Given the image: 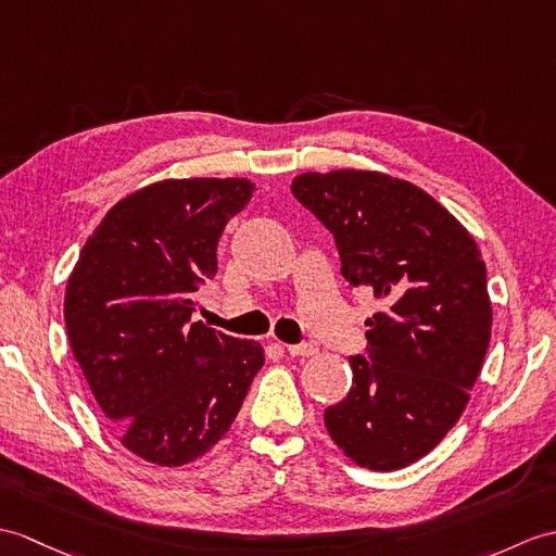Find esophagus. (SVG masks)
<instances>
[{"label": "esophagus", "mask_w": 556, "mask_h": 556, "mask_svg": "<svg viewBox=\"0 0 556 556\" xmlns=\"http://www.w3.org/2000/svg\"><path fill=\"white\" fill-rule=\"evenodd\" d=\"M287 353L293 357H309L317 353V348L313 343H291L287 345Z\"/></svg>", "instance_id": "1"}]
</instances>
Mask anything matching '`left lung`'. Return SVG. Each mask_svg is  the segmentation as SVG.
I'll list each match as a JSON object with an SVG mask.
<instances>
[{
	"instance_id": "obj_1",
	"label": "left lung",
	"mask_w": 556,
	"mask_h": 556,
	"mask_svg": "<svg viewBox=\"0 0 556 556\" xmlns=\"http://www.w3.org/2000/svg\"><path fill=\"white\" fill-rule=\"evenodd\" d=\"M293 197L325 225L351 289L386 313L367 319L353 386L325 412L345 457L371 471L421 459L469 403L493 329L485 263L473 237L419 187L381 173H305Z\"/></svg>"
}]
</instances>
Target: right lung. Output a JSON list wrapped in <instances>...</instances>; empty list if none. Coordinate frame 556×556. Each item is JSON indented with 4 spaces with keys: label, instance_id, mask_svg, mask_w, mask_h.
<instances>
[{
    "label": "right lung",
    "instance_id": "1",
    "mask_svg": "<svg viewBox=\"0 0 556 556\" xmlns=\"http://www.w3.org/2000/svg\"><path fill=\"white\" fill-rule=\"evenodd\" d=\"M253 189L208 177L139 189L101 219L68 279L77 365L123 445L161 467L208 453L265 363L255 341L191 321L217 241Z\"/></svg>",
    "mask_w": 556,
    "mask_h": 556
}]
</instances>
